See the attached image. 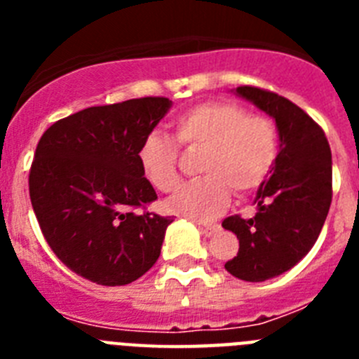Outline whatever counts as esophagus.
Here are the masks:
<instances>
[{
	"label": "esophagus",
	"instance_id": "34e87169",
	"mask_svg": "<svg viewBox=\"0 0 359 359\" xmlns=\"http://www.w3.org/2000/svg\"><path fill=\"white\" fill-rule=\"evenodd\" d=\"M199 230H201V233L205 237H212L219 231V224H201L199 223Z\"/></svg>",
	"mask_w": 359,
	"mask_h": 359
}]
</instances>
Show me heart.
I'll list each match as a JSON object with an SVG mask.
<instances>
[{
  "instance_id": "b5f03b06",
  "label": "heart",
  "mask_w": 359,
  "mask_h": 359,
  "mask_svg": "<svg viewBox=\"0 0 359 359\" xmlns=\"http://www.w3.org/2000/svg\"><path fill=\"white\" fill-rule=\"evenodd\" d=\"M174 138L185 149H203L198 172L167 208L196 221H210L226 208L230 189L244 196L257 190L273 169L278 152L277 126L262 115H250L233 102H205L190 107L174 122ZM177 145L161 133H149L138 147L145 180L160 192L180 185Z\"/></svg>"
}]
</instances>
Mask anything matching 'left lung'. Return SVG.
I'll return each instance as SVG.
<instances>
[{
  "label": "left lung",
  "mask_w": 359,
  "mask_h": 359,
  "mask_svg": "<svg viewBox=\"0 0 359 359\" xmlns=\"http://www.w3.org/2000/svg\"><path fill=\"white\" fill-rule=\"evenodd\" d=\"M236 95L275 120L280 142L271 176L253 199L257 214L223 221L239 239L226 271L262 282L293 268L318 239L332 199L331 147L318 123L287 98L253 86H239Z\"/></svg>",
  "instance_id": "obj_1"
}]
</instances>
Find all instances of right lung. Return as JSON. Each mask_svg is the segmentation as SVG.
Listing matches in <instances>:
<instances>
[{"instance_id": "1", "label": "right lung", "mask_w": 359, "mask_h": 359, "mask_svg": "<svg viewBox=\"0 0 359 359\" xmlns=\"http://www.w3.org/2000/svg\"><path fill=\"white\" fill-rule=\"evenodd\" d=\"M172 102L131 98L57 120L37 144L28 189L41 231L62 264L100 286H126L158 261L172 219L135 208L158 198L138 147Z\"/></svg>"}]
</instances>
